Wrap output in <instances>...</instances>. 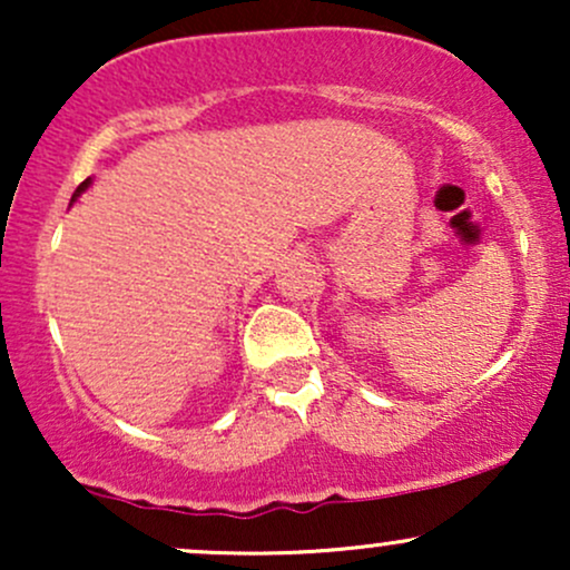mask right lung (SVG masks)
<instances>
[{"label": "right lung", "mask_w": 570, "mask_h": 570, "mask_svg": "<svg viewBox=\"0 0 570 570\" xmlns=\"http://www.w3.org/2000/svg\"><path fill=\"white\" fill-rule=\"evenodd\" d=\"M88 185H90V179H85V181H82V185H80V187H77V193H75V198H77V195H80V193H82V189H88Z\"/></svg>", "instance_id": "obj_1"}]
</instances>
